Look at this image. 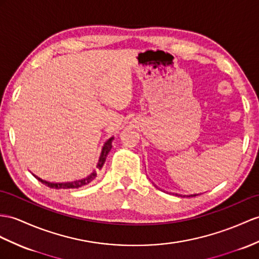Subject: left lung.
<instances>
[{
  "label": "left lung",
  "mask_w": 259,
  "mask_h": 259,
  "mask_svg": "<svg viewBox=\"0 0 259 259\" xmlns=\"http://www.w3.org/2000/svg\"><path fill=\"white\" fill-rule=\"evenodd\" d=\"M195 195H198V194H191V195H189V197H195Z\"/></svg>",
  "instance_id": "left-lung-1"
}]
</instances>
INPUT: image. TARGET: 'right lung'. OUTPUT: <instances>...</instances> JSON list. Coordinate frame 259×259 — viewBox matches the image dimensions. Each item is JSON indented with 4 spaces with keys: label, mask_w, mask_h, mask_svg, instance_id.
<instances>
[{
    "label": "right lung",
    "mask_w": 259,
    "mask_h": 259,
    "mask_svg": "<svg viewBox=\"0 0 259 259\" xmlns=\"http://www.w3.org/2000/svg\"><path fill=\"white\" fill-rule=\"evenodd\" d=\"M114 140V137H111L109 138L108 141H106L103 145L102 147V150H101V155H100V158H99V161L97 163V168L93 170V171L90 174L85 176V177L81 178V179H78V180H73V181H68V182H48L46 180H42L40 178L37 177V176H35L36 179H38L41 184L46 185L47 187L49 188H53V189H74V188H79V187H82V186H85L88 184H90V182L92 180L96 179L98 172L101 170V168L103 167L104 162L106 160V157H108L110 150L112 148V141Z\"/></svg>",
    "instance_id": "add662e5"
}]
</instances>
